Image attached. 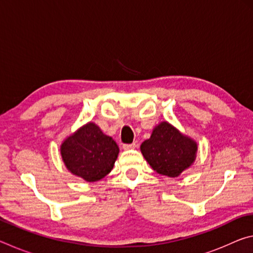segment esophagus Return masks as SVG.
Listing matches in <instances>:
<instances>
[{"instance_id":"34e87169","label":"esophagus","mask_w":253,"mask_h":253,"mask_svg":"<svg viewBox=\"0 0 253 253\" xmlns=\"http://www.w3.org/2000/svg\"><path fill=\"white\" fill-rule=\"evenodd\" d=\"M137 147V145L135 143L132 144H124L123 145V148L125 149V151H128V149H135Z\"/></svg>"}]
</instances>
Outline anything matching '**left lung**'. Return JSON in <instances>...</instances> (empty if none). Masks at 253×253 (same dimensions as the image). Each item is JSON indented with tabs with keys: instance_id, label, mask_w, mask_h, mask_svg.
<instances>
[{
	"instance_id": "8db88e82",
	"label": "left lung",
	"mask_w": 253,
	"mask_h": 253,
	"mask_svg": "<svg viewBox=\"0 0 253 253\" xmlns=\"http://www.w3.org/2000/svg\"><path fill=\"white\" fill-rule=\"evenodd\" d=\"M140 151L155 172L177 177L194 163L198 144L168 122H162L153 129L151 138L140 145Z\"/></svg>"
}]
</instances>
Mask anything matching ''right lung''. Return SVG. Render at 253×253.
I'll use <instances>...</instances> for the list:
<instances>
[{"label": "right lung", "mask_w": 253, "mask_h": 253, "mask_svg": "<svg viewBox=\"0 0 253 253\" xmlns=\"http://www.w3.org/2000/svg\"><path fill=\"white\" fill-rule=\"evenodd\" d=\"M60 151L69 172L87 182H96L113 169L119 148L96 124L88 123L67 137Z\"/></svg>", "instance_id": "obj_1"}]
</instances>
